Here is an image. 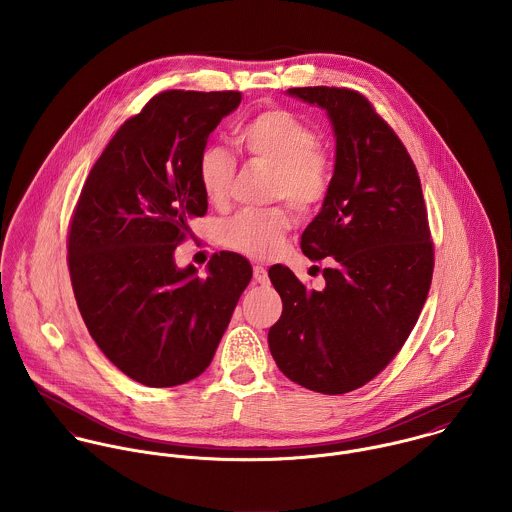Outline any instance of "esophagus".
<instances>
[{
  "mask_svg": "<svg viewBox=\"0 0 512 512\" xmlns=\"http://www.w3.org/2000/svg\"><path fill=\"white\" fill-rule=\"evenodd\" d=\"M254 282L268 284V270L264 266H254Z\"/></svg>",
  "mask_w": 512,
  "mask_h": 512,
  "instance_id": "esophagus-1",
  "label": "esophagus"
}]
</instances>
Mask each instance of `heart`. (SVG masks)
<instances>
[{
    "label": "heart",
    "mask_w": 512,
    "mask_h": 512,
    "mask_svg": "<svg viewBox=\"0 0 512 512\" xmlns=\"http://www.w3.org/2000/svg\"><path fill=\"white\" fill-rule=\"evenodd\" d=\"M236 142L250 161L272 169L270 199H284L299 215L313 213L331 189V159L317 146V134L290 110L272 108L244 122ZM236 163L220 146L201 149L197 159L199 185L213 205H222L230 193ZM292 219L284 207L242 211L219 224L222 246L248 258L274 256L290 230Z\"/></svg>",
    "instance_id": "obj_1"
}]
</instances>
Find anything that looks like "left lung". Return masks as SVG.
Here are the masks:
<instances>
[{
  "label": "left lung",
  "mask_w": 512,
  "mask_h": 512,
  "mask_svg": "<svg viewBox=\"0 0 512 512\" xmlns=\"http://www.w3.org/2000/svg\"><path fill=\"white\" fill-rule=\"evenodd\" d=\"M288 94L323 108L335 134L329 195L301 234L303 254L331 256L333 268L319 292L282 264L268 270L284 303L268 345L299 386L345 394L386 368L420 317L434 272L428 211L412 157L363 94L329 86Z\"/></svg>",
  "instance_id": "8db88e82"
}]
</instances>
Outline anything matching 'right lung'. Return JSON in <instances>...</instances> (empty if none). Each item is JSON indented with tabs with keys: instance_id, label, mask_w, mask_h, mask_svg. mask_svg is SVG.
Returning a JSON list of instances; mask_svg holds the SVG:
<instances>
[{
	"instance_id": "obj_1",
	"label": "right lung",
	"mask_w": 512,
	"mask_h": 512,
	"mask_svg": "<svg viewBox=\"0 0 512 512\" xmlns=\"http://www.w3.org/2000/svg\"><path fill=\"white\" fill-rule=\"evenodd\" d=\"M240 92L165 90L122 124L88 173L69 232V272L88 333L132 380L189 382L211 365L250 262L215 254L177 268L189 220L207 213L197 159Z\"/></svg>"
}]
</instances>
